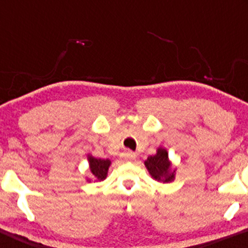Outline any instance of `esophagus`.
<instances>
[{"label": "esophagus", "instance_id": "1", "mask_svg": "<svg viewBox=\"0 0 248 248\" xmlns=\"http://www.w3.org/2000/svg\"><path fill=\"white\" fill-rule=\"evenodd\" d=\"M135 157H136L135 153L130 152V150H128V152H124V153L121 154V158L124 161H126V162H132V161L135 160Z\"/></svg>", "mask_w": 248, "mask_h": 248}]
</instances>
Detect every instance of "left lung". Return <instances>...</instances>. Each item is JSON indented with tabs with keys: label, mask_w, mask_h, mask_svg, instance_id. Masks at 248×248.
<instances>
[{
	"label": "left lung",
	"mask_w": 248,
	"mask_h": 248,
	"mask_svg": "<svg viewBox=\"0 0 248 248\" xmlns=\"http://www.w3.org/2000/svg\"><path fill=\"white\" fill-rule=\"evenodd\" d=\"M144 166L155 181L169 183L175 178V169L171 168V162L169 161L168 152L164 148H158L155 155L148 156Z\"/></svg>",
	"instance_id": "left-lung-1"
}]
</instances>
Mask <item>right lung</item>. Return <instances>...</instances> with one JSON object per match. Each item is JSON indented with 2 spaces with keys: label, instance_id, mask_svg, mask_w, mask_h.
I'll return each mask as SVG.
<instances>
[{
  "label": "right lung",
  "instance_id": "obj_1",
  "mask_svg": "<svg viewBox=\"0 0 248 248\" xmlns=\"http://www.w3.org/2000/svg\"><path fill=\"white\" fill-rule=\"evenodd\" d=\"M88 163H90V170L94 176L96 181H104L107 177L108 168L110 166L109 160L104 158H95L92 155H88ZM90 181V179H88ZM91 182V181H90Z\"/></svg>",
  "mask_w": 248,
  "mask_h": 248
}]
</instances>
